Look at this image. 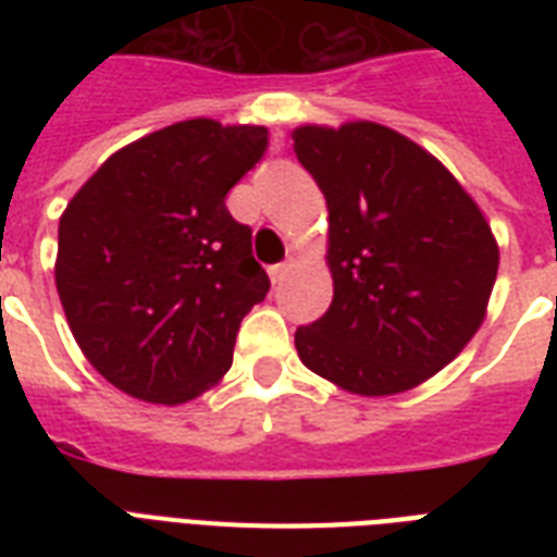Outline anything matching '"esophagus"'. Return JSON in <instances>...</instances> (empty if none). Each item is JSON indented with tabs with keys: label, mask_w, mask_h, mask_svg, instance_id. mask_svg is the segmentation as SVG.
Segmentation results:
<instances>
[{
	"label": "esophagus",
	"mask_w": 557,
	"mask_h": 557,
	"mask_svg": "<svg viewBox=\"0 0 557 557\" xmlns=\"http://www.w3.org/2000/svg\"><path fill=\"white\" fill-rule=\"evenodd\" d=\"M288 271H292V260L277 262V265H271V269H269L271 283H274V286H280V283H283V280L288 277Z\"/></svg>",
	"instance_id": "34e87169"
}]
</instances>
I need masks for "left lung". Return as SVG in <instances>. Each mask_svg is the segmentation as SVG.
I'll return each instance as SVG.
<instances>
[{
    "instance_id": "1",
    "label": "left lung",
    "mask_w": 557,
    "mask_h": 557,
    "mask_svg": "<svg viewBox=\"0 0 557 557\" xmlns=\"http://www.w3.org/2000/svg\"><path fill=\"white\" fill-rule=\"evenodd\" d=\"M297 161L326 196L332 306L297 356L358 396L419 387L485 321L500 248L476 201L416 141L372 121L297 126Z\"/></svg>"
}]
</instances>
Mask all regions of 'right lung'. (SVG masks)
Returning <instances> with one entry per match:
<instances>
[{"mask_svg": "<svg viewBox=\"0 0 557 557\" xmlns=\"http://www.w3.org/2000/svg\"><path fill=\"white\" fill-rule=\"evenodd\" d=\"M265 147V126L178 121L112 152L65 205L57 295L83 356L126 396L185 405L231 370L271 283L225 196Z\"/></svg>", "mask_w": 557, "mask_h": 557, "instance_id": "right-lung-1", "label": "right lung"}]
</instances>
